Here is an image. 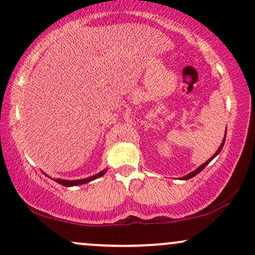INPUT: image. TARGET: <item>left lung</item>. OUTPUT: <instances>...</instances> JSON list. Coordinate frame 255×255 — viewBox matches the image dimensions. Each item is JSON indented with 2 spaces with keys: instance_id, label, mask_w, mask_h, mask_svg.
Masks as SVG:
<instances>
[{
  "instance_id": "left-lung-1",
  "label": "left lung",
  "mask_w": 255,
  "mask_h": 255,
  "mask_svg": "<svg viewBox=\"0 0 255 255\" xmlns=\"http://www.w3.org/2000/svg\"><path fill=\"white\" fill-rule=\"evenodd\" d=\"M225 141H226V136H225V139H223V141H222V143H221L220 148H219V149H217V152L215 153V154H214V155H213V157H211V158L209 159V160H207V161H205L203 165H201V166H199V167L197 168V170H195V171H194V172H191V173L186 174V176H185V177H183V178H182V179H185V180H186V179H190V178L195 177V176H196V174H197V173H199V172H201V171H202V170H203V168H204L205 166H207V165H208V164H209V162H210L211 160H213V159H214V158H215V157H216V155H217V154H219V153L221 152V149H222V147H223V145H225Z\"/></svg>"
}]
</instances>
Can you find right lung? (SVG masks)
<instances>
[{
  "label": "right lung",
  "instance_id": "right-lung-1",
  "mask_svg": "<svg viewBox=\"0 0 255 255\" xmlns=\"http://www.w3.org/2000/svg\"><path fill=\"white\" fill-rule=\"evenodd\" d=\"M107 172V170L102 171V172H98L97 174H95L93 177H88V178H84V179H78V180H65V179H56L57 183L61 184V185L64 186H75V185H81V184H87L89 182H91V180L96 179L98 177H102L104 173Z\"/></svg>",
  "mask_w": 255,
  "mask_h": 255
}]
</instances>
